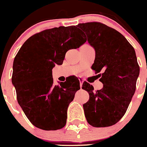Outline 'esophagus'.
I'll use <instances>...</instances> for the list:
<instances>
[{
	"label": "esophagus",
	"mask_w": 147,
	"mask_h": 147,
	"mask_svg": "<svg viewBox=\"0 0 147 147\" xmlns=\"http://www.w3.org/2000/svg\"><path fill=\"white\" fill-rule=\"evenodd\" d=\"M79 80H80V88H82V84H83V80L82 79H81V78L79 79Z\"/></svg>",
	"instance_id": "34e87169"
}]
</instances>
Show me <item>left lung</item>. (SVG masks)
I'll list each match as a JSON object with an SVG mask.
<instances>
[{
	"label": "left lung",
	"mask_w": 147,
	"mask_h": 147,
	"mask_svg": "<svg viewBox=\"0 0 147 147\" xmlns=\"http://www.w3.org/2000/svg\"><path fill=\"white\" fill-rule=\"evenodd\" d=\"M77 26L95 49L92 69L96 74L103 71L98 74L102 76L101 90L95 91L90 84L83 83L82 89L90 96L83 105L85 118L93 127H110L124 116L136 91L140 72L136 51L121 34L103 23H80Z\"/></svg>",
	"instance_id": "8db88e82"
}]
</instances>
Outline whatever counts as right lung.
Here are the masks:
<instances>
[{
	"label": "right lung",
	"mask_w": 147,
	"mask_h": 147,
	"mask_svg": "<svg viewBox=\"0 0 147 147\" xmlns=\"http://www.w3.org/2000/svg\"><path fill=\"white\" fill-rule=\"evenodd\" d=\"M86 40L75 26L50 28L29 37L15 56L11 82L17 99L37 128L57 130L66 124L67 107L80 89V81L71 76L54 85L52 69L62 64L67 51L80 48Z\"/></svg>",
	"instance_id": "add662e5"
}]
</instances>
